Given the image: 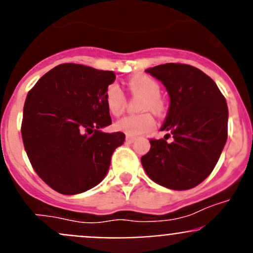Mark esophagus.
Returning <instances> with one entry per match:
<instances>
[{
	"mask_svg": "<svg viewBox=\"0 0 253 253\" xmlns=\"http://www.w3.org/2000/svg\"><path fill=\"white\" fill-rule=\"evenodd\" d=\"M136 141V138L132 136H126V143H128V144H131V143H133Z\"/></svg>",
	"mask_w": 253,
	"mask_h": 253,
	"instance_id": "esophagus-1",
	"label": "esophagus"
}]
</instances>
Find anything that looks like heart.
Returning <instances> with one entry per match:
<instances>
[{"label":"heart","instance_id":"obj_1","mask_svg":"<svg viewBox=\"0 0 253 253\" xmlns=\"http://www.w3.org/2000/svg\"><path fill=\"white\" fill-rule=\"evenodd\" d=\"M128 88L134 95L143 96L142 110H152L155 114H163L167 109L164 99L160 96V84L155 79L144 75L134 76L129 78ZM105 104L108 110L115 116L122 114L125 109V95L121 88L116 83H111L106 88ZM155 127V120L149 112H142L138 115H127L115 124V128L124 132L127 136L137 137L148 133Z\"/></svg>","mask_w":253,"mask_h":253}]
</instances>
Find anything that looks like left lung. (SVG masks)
<instances>
[{"mask_svg": "<svg viewBox=\"0 0 253 253\" xmlns=\"http://www.w3.org/2000/svg\"><path fill=\"white\" fill-rule=\"evenodd\" d=\"M145 72L159 79L170 96L162 139H150L141 158L154 182L182 191L205 181L218 163L228 138V105L215 82L193 66L165 63ZM171 135L173 141L168 142Z\"/></svg>", "mask_w": 253, "mask_h": 253, "instance_id": "obj_1", "label": "left lung"}]
</instances>
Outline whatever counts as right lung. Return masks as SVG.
<instances>
[{
  "label": "right lung",
  "mask_w": 253,
  "mask_h": 253,
  "mask_svg": "<svg viewBox=\"0 0 253 253\" xmlns=\"http://www.w3.org/2000/svg\"><path fill=\"white\" fill-rule=\"evenodd\" d=\"M112 71L62 63L45 73L28 93L22 138L33 169L62 195L85 192L101 182L125 133H105L111 125L105 90Z\"/></svg>",
  "instance_id": "right-lung-1"
}]
</instances>
